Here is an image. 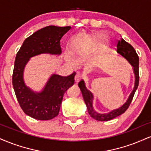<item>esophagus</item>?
<instances>
[{
    "instance_id": "34e87169",
    "label": "esophagus",
    "mask_w": 151,
    "mask_h": 151,
    "mask_svg": "<svg viewBox=\"0 0 151 151\" xmlns=\"http://www.w3.org/2000/svg\"><path fill=\"white\" fill-rule=\"evenodd\" d=\"M81 79V76L80 74L77 73L75 74V77H74V81H75L76 83H77Z\"/></svg>"
}]
</instances>
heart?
Here are the masks:
<instances>
[{
    "mask_svg": "<svg viewBox=\"0 0 151 151\" xmlns=\"http://www.w3.org/2000/svg\"><path fill=\"white\" fill-rule=\"evenodd\" d=\"M96 36H97V37H98V36H99V35H96Z\"/></svg>",
    "mask_w": 151,
    "mask_h": 151,
    "instance_id": "heart-1",
    "label": "heart"
}]
</instances>
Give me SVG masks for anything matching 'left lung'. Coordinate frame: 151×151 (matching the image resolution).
<instances>
[{"label": "left lung", "mask_w": 151, "mask_h": 151, "mask_svg": "<svg viewBox=\"0 0 151 151\" xmlns=\"http://www.w3.org/2000/svg\"><path fill=\"white\" fill-rule=\"evenodd\" d=\"M116 45V52L119 54H120L121 56L126 58L128 60V62L132 65L133 72H134L135 74L134 88H133L132 92L130 94L128 100L122 106H121L119 109H114V110L106 114L98 113V112H96L93 109V94L91 93V91H89L86 88L84 80H81L79 82V84H78V85H79L81 89V93H82L84 102H85L86 107H87L89 114L93 119L99 121H106L111 120L114 118L124 114L129 108L130 104H131L133 96H134V93L136 92L137 88H138V83H139V58H138L136 50H134V48L129 43L126 42L123 38H121L120 40H118Z\"/></svg>", "instance_id": "obj_1"}]
</instances>
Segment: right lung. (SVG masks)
Masks as SVG:
<instances>
[{
	"label": "right lung",
	"instance_id": "right-lung-1",
	"mask_svg": "<svg viewBox=\"0 0 151 151\" xmlns=\"http://www.w3.org/2000/svg\"><path fill=\"white\" fill-rule=\"evenodd\" d=\"M70 26L50 25L26 38L15 57L13 81L17 99L25 114L35 119L45 121L58 115L63 95L74 83L75 72L67 77L52 74L41 92H34L25 84L23 71L30 58L42 53L60 55V40Z\"/></svg>",
	"mask_w": 151,
	"mask_h": 151
}]
</instances>
